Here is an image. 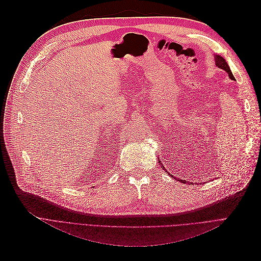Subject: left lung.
I'll use <instances>...</instances> for the list:
<instances>
[{"label":"left lung","instance_id":"8db88e82","mask_svg":"<svg viewBox=\"0 0 261 261\" xmlns=\"http://www.w3.org/2000/svg\"><path fill=\"white\" fill-rule=\"evenodd\" d=\"M215 60H216V66H217V67H219V68H221V69L225 70V72L228 74V77H230L231 80H234V76H233V74H232V72H231L230 67H228L227 63L225 62V60H224L222 57H221V55H216ZM159 161H160V160H159ZM162 167H163V165H162ZM163 169H164V168H163ZM178 180H179V179H178ZM180 181H181V183H186L187 180L180 179Z\"/></svg>","mask_w":261,"mask_h":261}]
</instances>
